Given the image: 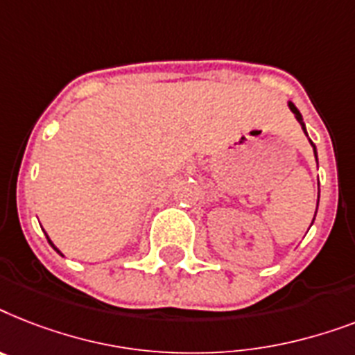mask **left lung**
<instances>
[{
    "instance_id": "left-lung-1",
    "label": "left lung",
    "mask_w": 355,
    "mask_h": 355,
    "mask_svg": "<svg viewBox=\"0 0 355 355\" xmlns=\"http://www.w3.org/2000/svg\"><path fill=\"white\" fill-rule=\"evenodd\" d=\"M288 106H290L291 112L295 113V119H297V121H299V124H300V126H302V130H304V133H306L304 121H302V115H300V112H299V110H297V107H295L293 102H288ZM306 135H308V133H306ZM310 143H311V141H310ZM311 146H313V154H315V159H317V150H315V144L311 143ZM315 214H317V211H315ZM313 220H315V218H313ZM311 223H313V222H311Z\"/></svg>"
}]
</instances>
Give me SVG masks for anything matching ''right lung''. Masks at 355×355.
Returning a JSON list of instances; mask_svg holds the SVG:
<instances>
[{"label": "right lung", "mask_w": 355, "mask_h": 355, "mask_svg": "<svg viewBox=\"0 0 355 355\" xmlns=\"http://www.w3.org/2000/svg\"><path fill=\"white\" fill-rule=\"evenodd\" d=\"M47 240H49V236H47ZM49 243H51V245H53V248H55V243H53V242H51V240H49ZM56 249V248H55ZM56 253H60V251H58V249H56ZM62 254V253H60Z\"/></svg>", "instance_id": "obj_1"}]
</instances>
